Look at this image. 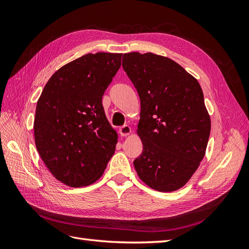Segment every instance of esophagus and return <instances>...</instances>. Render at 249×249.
<instances>
[{"label":"esophagus","mask_w":249,"mask_h":249,"mask_svg":"<svg viewBox=\"0 0 249 249\" xmlns=\"http://www.w3.org/2000/svg\"><path fill=\"white\" fill-rule=\"evenodd\" d=\"M119 133L122 136H127L131 133V127L127 125V124H124L123 126L119 127Z\"/></svg>","instance_id":"34e87169"}]
</instances>
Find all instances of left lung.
<instances>
[{
    "label": "left lung",
    "mask_w": 249,
    "mask_h": 249,
    "mask_svg": "<svg viewBox=\"0 0 249 249\" xmlns=\"http://www.w3.org/2000/svg\"><path fill=\"white\" fill-rule=\"evenodd\" d=\"M123 67L141 104L137 133L143 150L134 167L153 189L176 191L206 154L211 119L201 87L179 64L153 53H127Z\"/></svg>",
    "instance_id": "left-lung-1"
}]
</instances>
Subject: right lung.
<instances>
[{"mask_svg": "<svg viewBox=\"0 0 249 249\" xmlns=\"http://www.w3.org/2000/svg\"><path fill=\"white\" fill-rule=\"evenodd\" d=\"M123 54H86L58 70L36 105V148L48 169L70 187L99 179L115 152L117 133L105 114V90Z\"/></svg>", "mask_w": 249, "mask_h": 249, "instance_id": "1", "label": "right lung"}]
</instances>
